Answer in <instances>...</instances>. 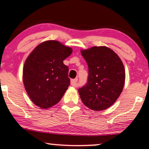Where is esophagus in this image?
<instances>
[{"label": "esophagus", "instance_id": "esophagus-1", "mask_svg": "<svg viewBox=\"0 0 149 149\" xmlns=\"http://www.w3.org/2000/svg\"><path fill=\"white\" fill-rule=\"evenodd\" d=\"M77 81H78V78H74V79H71V86H74V87H76V86H77Z\"/></svg>", "mask_w": 149, "mask_h": 149}]
</instances>
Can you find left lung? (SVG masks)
Returning a JSON list of instances; mask_svg holds the SVG:
<instances>
[{"mask_svg":"<svg viewBox=\"0 0 149 149\" xmlns=\"http://www.w3.org/2000/svg\"><path fill=\"white\" fill-rule=\"evenodd\" d=\"M88 66L87 83L78 89L83 104L101 111L108 108L120 95L125 81L123 63L117 54L106 47L81 50Z\"/></svg>","mask_w":149,"mask_h":149,"instance_id":"obj_1","label":"left lung"}]
</instances>
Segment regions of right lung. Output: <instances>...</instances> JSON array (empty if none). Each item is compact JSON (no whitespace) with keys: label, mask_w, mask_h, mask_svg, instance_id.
<instances>
[{"label":"right lung","mask_w":149,"mask_h":149,"mask_svg":"<svg viewBox=\"0 0 149 149\" xmlns=\"http://www.w3.org/2000/svg\"><path fill=\"white\" fill-rule=\"evenodd\" d=\"M72 49L58 41H46L32 51L24 62L23 83L29 98L47 109L58 103L70 85L68 67L63 61Z\"/></svg>","instance_id":"obj_1"}]
</instances>
